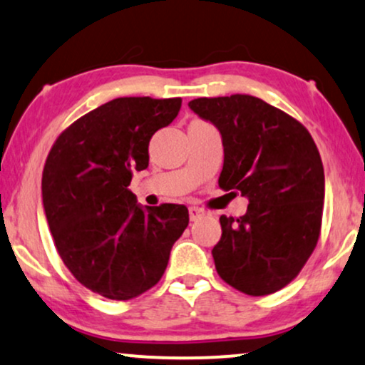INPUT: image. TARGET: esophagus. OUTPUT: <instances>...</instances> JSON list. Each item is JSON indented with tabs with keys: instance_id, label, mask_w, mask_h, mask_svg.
<instances>
[{
	"instance_id": "obj_1",
	"label": "esophagus",
	"mask_w": 365,
	"mask_h": 365,
	"mask_svg": "<svg viewBox=\"0 0 365 365\" xmlns=\"http://www.w3.org/2000/svg\"><path fill=\"white\" fill-rule=\"evenodd\" d=\"M188 213H190V220L195 222V220H198V218H202L203 215H205V210L200 207H190L188 208Z\"/></svg>"
}]
</instances>
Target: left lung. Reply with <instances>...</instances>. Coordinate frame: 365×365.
<instances>
[{"instance_id":"obj_1","label":"left lung","mask_w":365,"mask_h":365,"mask_svg":"<svg viewBox=\"0 0 365 365\" xmlns=\"http://www.w3.org/2000/svg\"><path fill=\"white\" fill-rule=\"evenodd\" d=\"M190 110L222 135L218 185L249 198L245 215L220 217L213 247L218 275L249 295H269L294 280L317 245L325 178L307 128L250 95L192 100Z\"/></svg>"}]
</instances>
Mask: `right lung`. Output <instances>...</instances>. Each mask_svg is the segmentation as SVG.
<instances>
[{
  "instance_id": "right-lung-1",
  "label": "right lung",
  "mask_w": 365,
  "mask_h": 365,
  "mask_svg": "<svg viewBox=\"0 0 365 365\" xmlns=\"http://www.w3.org/2000/svg\"><path fill=\"white\" fill-rule=\"evenodd\" d=\"M182 98H115L68 126L48 155L43 208L68 270L91 292L130 300L162 279L188 225L185 205L142 207L130 190L148 143L177 118Z\"/></svg>"
}]
</instances>
